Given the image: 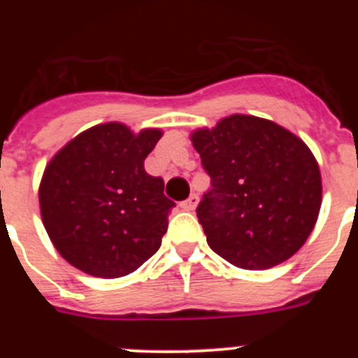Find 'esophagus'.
I'll return each mask as SVG.
<instances>
[{"mask_svg":"<svg viewBox=\"0 0 358 358\" xmlns=\"http://www.w3.org/2000/svg\"><path fill=\"white\" fill-rule=\"evenodd\" d=\"M197 202H199V196H197V194H190L189 199L182 202V208L185 209V211H192V209H196Z\"/></svg>","mask_w":358,"mask_h":358,"instance_id":"esophagus-1","label":"esophagus"}]
</instances>
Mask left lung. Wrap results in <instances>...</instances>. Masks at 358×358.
Listing matches in <instances>:
<instances>
[{
  "instance_id": "1",
  "label": "left lung",
  "mask_w": 358,
  "mask_h": 358,
  "mask_svg": "<svg viewBox=\"0 0 358 358\" xmlns=\"http://www.w3.org/2000/svg\"><path fill=\"white\" fill-rule=\"evenodd\" d=\"M192 143L211 178L196 209L209 248L246 270L291 258L312 234L322 202L308 147L282 126L243 114L197 129Z\"/></svg>"
}]
</instances>
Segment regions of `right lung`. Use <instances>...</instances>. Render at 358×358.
Returning <instances> with one entry per match:
<instances>
[{
    "instance_id": "add662e5",
    "label": "right lung",
    "mask_w": 358,
    "mask_h": 358,
    "mask_svg": "<svg viewBox=\"0 0 358 358\" xmlns=\"http://www.w3.org/2000/svg\"><path fill=\"white\" fill-rule=\"evenodd\" d=\"M162 133L124 124L90 128L46 166L39 187L45 229L76 268L103 279L128 275L161 248L168 213L164 180L143 161Z\"/></svg>"
}]
</instances>
